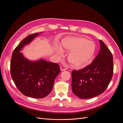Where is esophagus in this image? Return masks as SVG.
Masks as SVG:
<instances>
[{"label":"esophagus","instance_id":"obj_1","mask_svg":"<svg viewBox=\"0 0 123 123\" xmlns=\"http://www.w3.org/2000/svg\"><path fill=\"white\" fill-rule=\"evenodd\" d=\"M67 67L66 66H62L61 68H60V69L62 71H65L67 69Z\"/></svg>","mask_w":123,"mask_h":123}]
</instances>
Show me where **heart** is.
Instances as JSON below:
<instances>
[{
  "instance_id": "obj_1",
  "label": "heart",
  "mask_w": 123,
  "mask_h": 123,
  "mask_svg": "<svg viewBox=\"0 0 123 123\" xmlns=\"http://www.w3.org/2000/svg\"><path fill=\"white\" fill-rule=\"evenodd\" d=\"M61 48L70 51L68 60L72 67L81 68L87 66L94 59L96 51L95 43L82 37L67 36L62 40ZM60 50L58 51V53Z\"/></svg>"
}]
</instances>
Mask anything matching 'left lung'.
<instances>
[{"instance_id": "8db88e82", "label": "left lung", "mask_w": 123, "mask_h": 123, "mask_svg": "<svg viewBox=\"0 0 123 123\" xmlns=\"http://www.w3.org/2000/svg\"><path fill=\"white\" fill-rule=\"evenodd\" d=\"M100 50L92 63L72 72V90L81 99H89L104 92L113 74V58L105 44L99 40Z\"/></svg>"}]
</instances>
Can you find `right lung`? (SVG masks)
Instances as JSON below:
<instances>
[{
	"label": "right lung",
	"mask_w": 123,
	"mask_h": 123,
	"mask_svg": "<svg viewBox=\"0 0 123 123\" xmlns=\"http://www.w3.org/2000/svg\"><path fill=\"white\" fill-rule=\"evenodd\" d=\"M39 34H30L24 39L13 52L10 63L11 75L18 89L26 96L38 99L51 92L56 77L60 72L58 64L42 59L30 61L21 52L24 46Z\"/></svg>",
	"instance_id": "1"
}]
</instances>
